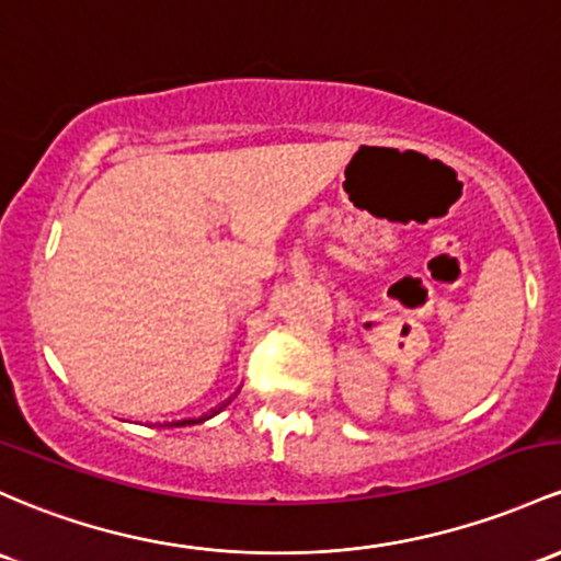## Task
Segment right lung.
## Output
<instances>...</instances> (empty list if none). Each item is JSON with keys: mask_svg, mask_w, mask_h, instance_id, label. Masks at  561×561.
Wrapping results in <instances>:
<instances>
[{"mask_svg": "<svg viewBox=\"0 0 561 561\" xmlns=\"http://www.w3.org/2000/svg\"><path fill=\"white\" fill-rule=\"evenodd\" d=\"M226 408V404H224ZM224 408H218V410H224ZM218 410H213V415ZM213 415H205V417H188V421H175V423H170V426H191V423H202V421H207V417H213Z\"/></svg>", "mask_w": 561, "mask_h": 561, "instance_id": "obj_1", "label": "right lung"}]
</instances>
